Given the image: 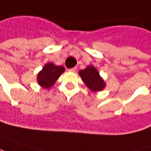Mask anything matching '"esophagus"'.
Returning <instances> with one entry per match:
<instances>
[{
    "label": "esophagus",
    "instance_id": "esophagus-1",
    "mask_svg": "<svg viewBox=\"0 0 151 151\" xmlns=\"http://www.w3.org/2000/svg\"><path fill=\"white\" fill-rule=\"evenodd\" d=\"M77 70V68H69L68 69V71L69 72H75Z\"/></svg>",
    "mask_w": 151,
    "mask_h": 151
}]
</instances>
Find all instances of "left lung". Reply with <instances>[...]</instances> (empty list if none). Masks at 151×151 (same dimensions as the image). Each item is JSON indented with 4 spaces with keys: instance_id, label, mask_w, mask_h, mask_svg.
<instances>
[{
    "instance_id": "8db88e82",
    "label": "left lung",
    "mask_w": 151,
    "mask_h": 151,
    "mask_svg": "<svg viewBox=\"0 0 151 151\" xmlns=\"http://www.w3.org/2000/svg\"><path fill=\"white\" fill-rule=\"evenodd\" d=\"M79 75L84 83L93 92L102 90L105 87L104 81L100 77L98 71L93 66H88L83 70H81Z\"/></svg>"
}]
</instances>
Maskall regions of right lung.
Listing matches in <instances>:
<instances>
[{
	"label": "right lung",
	"instance_id": "add662e5",
	"mask_svg": "<svg viewBox=\"0 0 151 151\" xmlns=\"http://www.w3.org/2000/svg\"><path fill=\"white\" fill-rule=\"evenodd\" d=\"M64 70L65 68L63 66H56L52 63H49L38 74V83L43 88H49L54 85Z\"/></svg>",
	"mask_w": 151,
	"mask_h": 151
}]
</instances>
